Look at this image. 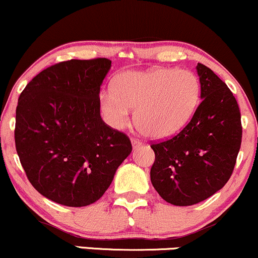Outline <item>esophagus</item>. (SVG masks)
<instances>
[{
  "instance_id": "1",
  "label": "esophagus",
  "mask_w": 258,
  "mask_h": 258,
  "mask_svg": "<svg viewBox=\"0 0 258 258\" xmlns=\"http://www.w3.org/2000/svg\"><path fill=\"white\" fill-rule=\"evenodd\" d=\"M132 145H133V148H134V150H136V148H139L140 146H142V145H144V144H142L140 140H136V139H133Z\"/></svg>"
}]
</instances>
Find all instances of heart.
Wrapping results in <instances>:
<instances>
[{
    "label": "heart",
    "instance_id": "1",
    "mask_svg": "<svg viewBox=\"0 0 258 258\" xmlns=\"http://www.w3.org/2000/svg\"><path fill=\"white\" fill-rule=\"evenodd\" d=\"M199 100L201 83L188 70H128L114 78L113 89L100 93V110L111 128L122 130L135 107L139 128L151 138L165 139L189 122Z\"/></svg>",
    "mask_w": 258,
    "mask_h": 258
}]
</instances>
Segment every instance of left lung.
I'll return each instance as SVG.
<instances>
[{
    "instance_id": "8db88e82",
    "label": "left lung",
    "mask_w": 258,
    "mask_h": 258,
    "mask_svg": "<svg viewBox=\"0 0 258 258\" xmlns=\"http://www.w3.org/2000/svg\"><path fill=\"white\" fill-rule=\"evenodd\" d=\"M201 105L184 128L152 145L151 182L176 207L201 203L227 183L241 145L240 111L229 88L203 63L197 65Z\"/></svg>"
}]
</instances>
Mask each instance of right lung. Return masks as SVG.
Here are the masks:
<instances>
[{"label":"right lung","instance_id":"obj_1","mask_svg":"<svg viewBox=\"0 0 258 258\" xmlns=\"http://www.w3.org/2000/svg\"><path fill=\"white\" fill-rule=\"evenodd\" d=\"M111 60H70L43 70L20 94L15 147L29 181L45 198L81 208L101 198L130 140L100 116Z\"/></svg>","mask_w":258,"mask_h":258}]
</instances>
